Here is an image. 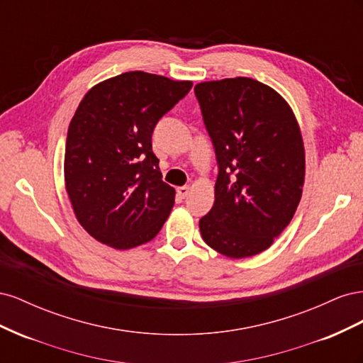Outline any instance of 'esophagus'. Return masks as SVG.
I'll list each match as a JSON object with an SVG mask.
<instances>
[{
    "mask_svg": "<svg viewBox=\"0 0 363 363\" xmlns=\"http://www.w3.org/2000/svg\"><path fill=\"white\" fill-rule=\"evenodd\" d=\"M189 192H191L189 186H180V188H177V194H179L180 199H186V196L189 195Z\"/></svg>",
    "mask_w": 363,
    "mask_h": 363,
    "instance_id": "34e87169",
    "label": "esophagus"
}]
</instances>
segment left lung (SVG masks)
<instances>
[{
    "label": "left lung",
    "instance_id": "1",
    "mask_svg": "<svg viewBox=\"0 0 363 363\" xmlns=\"http://www.w3.org/2000/svg\"><path fill=\"white\" fill-rule=\"evenodd\" d=\"M218 162L204 242L232 259L256 256L288 227L304 184V145L284 98L248 77L195 86Z\"/></svg>",
    "mask_w": 363,
    "mask_h": 363
}]
</instances>
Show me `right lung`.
Listing matches in <instances>:
<instances>
[{
    "mask_svg": "<svg viewBox=\"0 0 363 363\" xmlns=\"http://www.w3.org/2000/svg\"><path fill=\"white\" fill-rule=\"evenodd\" d=\"M192 82L130 71L95 84L71 119L65 188L82 227L101 244L130 250L155 238L174 206L151 136Z\"/></svg>",
    "mask_w": 363,
    "mask_h": 363,
    "instance_id": "right-lung-1",
    "label": "right lung"
}]
</instances>
